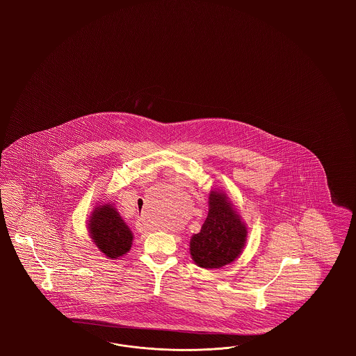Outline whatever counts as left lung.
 <instances>
[{"label": "left lung", "instance_id": "left-lung-1", "mask_svg": "<svg viewBox=\"0 0 356 356\" xmlns=\"http://www.w3.org/2000/svg\"><path fill=\"white\" fill-rule=\"evenodd\" d=\"M209 206L205 223L191 240V254L200 268L219 269L241 253L247 227L228 202L226 194L211 192Z\"/></svg>", "mask_w": 356, "mask_h": 356}]
</instances>
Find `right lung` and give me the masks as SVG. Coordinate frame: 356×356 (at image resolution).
<instances>
[{
    "label": "right lung",
    "instance_id": "obj_1",
    "mask_svg": "<svg viewBox=\"0 0 356 356\" xmlns=\"http://www.w3.org/2000/svg\"><path fill=\"white\" fill-rule=\"evenodd\" d=\"M88 222L91 238L107 257L118 259L129 252L133 241L131 231L111 204L95 207Z\"/></svg>",
    "mask_w": 356,
    "mask_h": 356
}]
</instances>
